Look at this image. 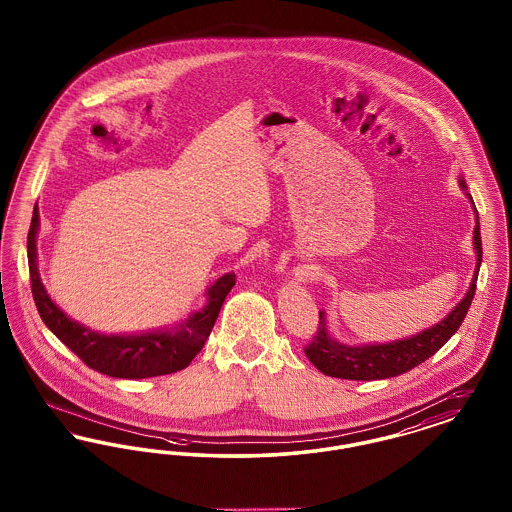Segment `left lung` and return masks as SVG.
<instances>
[{
    "instance_id": "8db88e82",
    "label": "left lung",
    "mask_w": 512,
    "mask_h": 512,
    "mask_svg": "<svg viewBox=\"0 0 512 512\" xmlns=\"http://www.w3.org/2000/svg\"><path fill=\"white\" fill-rule=\"evenodd\" d=\"M461 186L464 188L463 178H461ZM474 247L478 253V263H476V274L470 284V290L464 295L463 301L436 326L407 340L378 343V345H343L330 338L326 330V318L320 311L318 330L305 345L307 359L317 366L322 374L334 376V378H345V380H384V378L403 374L414 366L424 363L426 359H430L459 330L470 309L472 297L476 293L478 270L482 265V236H480L478 217H476V228H474Z\"/></svg>"
}]
</instances>
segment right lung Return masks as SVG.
Here are the masks:
<instances>
[{"instance_id": "1", "label": "right lung", "mask_w": 512, "mask_h": 512, "mask_svg": "<svg viewBox=\"0 0 512 512\" xmlns=\"http://www.w3.org/2000/svg\"><path fill=\"white\" fill-rule=\"evenodd\" d=\"M40 226L38 209L32 213L28 230V270L36 309L49 330L63 341L78 359L111 378H153L172 374L192 363L209 338L226 295L236 284V274L228 272L207 292V307L194 313L178 328L167 332H147L140 336H103L67 317L51 299L36 267V232Z\"/></svg>"}]
</instances>
